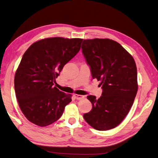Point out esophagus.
Instances as JSON below:
<instances>
[{"instance_id": "1", "label": "esophagus", "mask_w": 158, "mask_h": 158, "mask_svg": "<svg viewBox=\"0 0 158 158\" xmlns=\"http://www.w3.org/2000/svg\"><path fill=\"white\" fill-rule=\"evenodd\" d=\"M74 97H75V98L77 99V100H81V99H82V98H84V96L75 94V95H74Z\"/></svg>"}]
</instances>
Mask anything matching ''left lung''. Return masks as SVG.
<instances>
[{
    "label": "left lung",
    "instance_id": "left-lung-1",
    "mask_svg": "<svg viewBox=\"0 0 158 158\" xmlns=\"http://www.w3.org/2000/svg\"><path fill=\"white\" fill-rule=\"evenodd\" d=\"M82 53L94 79L101 81L102 96L87 99L92 110L83 115L86 122L97 131H107L119 125L131 110L138 84L137 66L132 55L110 39L84 40Z\"/></svg>",
    "mask_w": 158,
    "mask_h": 158
}]
</instances>
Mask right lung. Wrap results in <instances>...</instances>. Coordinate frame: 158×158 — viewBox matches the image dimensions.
I'll list each match as a JSON object with an SVG mask.
<instances>
[{
  "label": "right lung",
  "mask_w": 158,
  "mask_h": 158,
  "mask_svg": "<svg viewBox=\"0 0 158 158\" xmlns=\"http://www.w3.org/2000/svg\"><path fill=\"white\" fill-rule=\"evenodd\" d=\"M82 39L49 37L33 43L25 52L15 76L21 112L30 122L45 127L62 115L71 100L54 86L55 78L81 49Z\"/></svg>",
  "instance_id": "add662e5"
}]
</instances>
